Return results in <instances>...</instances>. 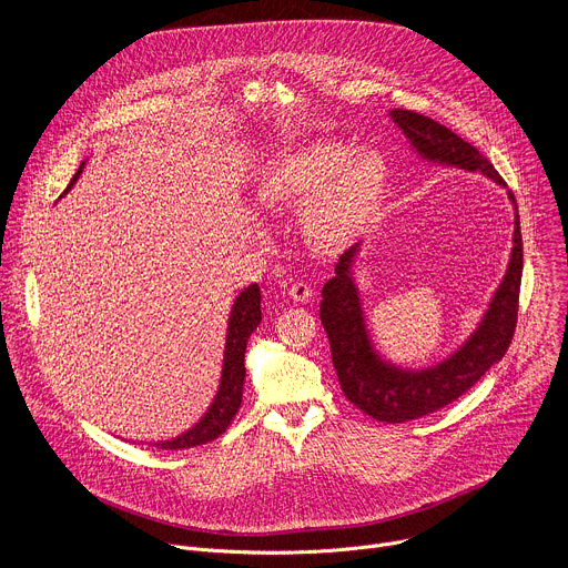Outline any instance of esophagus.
I'll return each mask as SVG.
<instances>
[{
  "label": "esophagus",
  "instance_id": "obj_1",
  "mask_svg": "<svg viewBox=\"0 0 568 568\" xmlns=\"http://www.w3.org/2000/svg\"><path fill=\"white\" fill-rule=\"evenodd\" d=\"M290 296L294 301H307L312 296V287L307 283H292L290 287Z\"/></svg>",
  "mask_w": 568,
  "mask_h": 568
}]
</instances>
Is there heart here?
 <instances>
[{
    "mask_svg": "<svg viewBox=\"0 0 568 568\" xmlns=\"http://www.w3.org/2000/svg\"><path fill=\"white\" fill-rule=\"evenodd\" d=\"M386 184L388 169L379 152H353L344 141L323 139L283 156L263 189L274 204L305 206V235L318 247L335 250L368 229Z\"/></svg>",
    "mask_w": 568,
    "mask_h": 568,
    "instance_id": "obj_1",
    "label": "heart"
}]
</instances>
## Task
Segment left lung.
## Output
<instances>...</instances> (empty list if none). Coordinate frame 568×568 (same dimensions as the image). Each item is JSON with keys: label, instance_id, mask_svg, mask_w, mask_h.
Segmentation results:
<instances>
[{"label": "left lung", "instance_id": "1", "mask_svg": "<svg viewBox=\"0 0 568 568\" xmlns=\"http://www.w3.org/2000/svg\"><path fill=\"white\" fill-rule=\"evenodd\" d=\"M390 119L409 136L412 145L429 161H440V164L458 166L465 171H480L497 184L506 186L488 156H483L471 143L438 121L412 110H393ZM510 200L515 202L513 193ZM513 242L515 245L508 272L490 303V310L485 312L480 326L458 353L427 371H402L375 355L366 335L359 296L351 276L357 247H351L346 254H342L335 267V278H331L321 290L323 301L318 316L323 328H326L333 366L346 399H351L366 416L395 425L434 414L469 390L485 375V371L506 355L515 337L524 272L519 215L515 217Z\"/></svg>", "mask_w": 568, "mask_h": 568}]
</instances>
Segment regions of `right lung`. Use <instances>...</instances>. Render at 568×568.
Segmentation results:
<instances>
[{
  "instance_id": "1",
  "label": "right lung",
  "mask_w": 568,
  "mask_h": 568,
  "mask_svg": "<svg viewBox=\"0 0 568 568\" xmlns=\"http://www.w3.org/2000/svg\"><path fill=\"white\" fill-rule=\"evenodd\" d=\"M83 173V166L78 169L73 175L71 184L78 180V175ZM67 186V191L71 189ZM261 323V287L254 283L245 292H240L231 307L229 316V333H226V346H224V366H222V382L217 388V395L211 404V409L206 416L186 434L166 440V443H156L159 449H191L197 445H206L222 436L231 420L235 418L240 402H242V384H245V351H247V339L252 333L258 328Z\"/></svg>"
}]
</instances>
